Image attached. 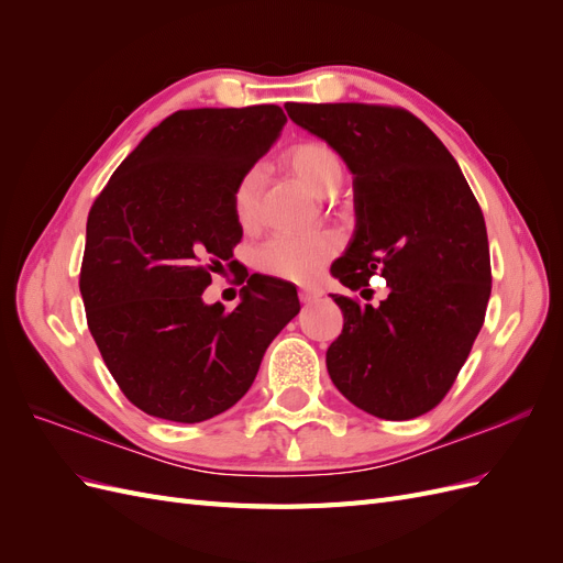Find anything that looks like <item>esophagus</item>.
Listing matches in <instances>:
<instances>
[{
  "label": "esophagus",
  "mask_w": 563,
  "mask_h": 563,
  "mask_svg": "<svg viewBox=\"0 0 563 563\" xmlns=\"http://www.w3.org/2000/svg\"><path fill=\"white\" fill-rule=\"evenodd\" d=\"M319 296H321V294L317 291V288H310V286H302V288H300V300H302L305 305L314 302Z\"/></svg>",
  "instance_id": "esophagus-1"
}]
</instances>
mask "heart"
I'll return each mask as SVG.
<instances>
[{
	"label": "heart",
	"mask_w": 563,
	"mask_h": 563,
	"mask_svg": "<svg viewBox=\"0 0 563 563\" xmlns=\"http://www.w3.org/2000/svg\"><path fill=\"white\" fill-rule=\"evenodd\" d=\"M291 172L319 197L333 195L343 183V162L327 143L305 141L286 152ZM261 172L251 168L234 187V216L251 225L258 209ZM335 253L331 234H277L255 251V265L267 275L291 282H310Z\"/></svg>",
	"instance_id": "1"
}]
</instances>
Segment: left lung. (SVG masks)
Listing matches in <instances>:
<instances>
[{
  "label": "left lung",
  "instance_id": "left-lung-1",
  "mask_svg": "<svg viewBox=\"0 0 563 563\" xmlns=\"http://www.w3.org/2000/svg\"><path fill=\"white\" fill-rule=\"evenodd\" d=\"M352 174L354 234L331 275L350 291L387 279L380 305L331 294L343 333L327 350L333 385L383 420H411L446 397L490 298L484 213L446 145L418 117L364 103H288Z\"/></svg>",
  "mask_w": 563,
  "mask_h": 563
}]
</instances>
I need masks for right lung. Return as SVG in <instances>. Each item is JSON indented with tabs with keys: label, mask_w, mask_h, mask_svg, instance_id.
I'll return each instance as SVG.
<instances>
[{
	"label": "right lung",
	"mask_w": 563,
	"mask_h": 563,
	"mask_svg": "<svg viewBox=\"0 0 563 563\" xmlns=\"http://www.w3.org/2000/svg\"><path fill=\"white\" fill-rule=\"evenodd\" d=\"M277 106L178 110L119 164L87 220L79 291L126 399L201 422L228 411L298 310L296 286L251 275L232 312L203 302L242 240L234 187L279 139Z\"/></svg>",
	"instance_id": "add662e5"
}]
</instances>
